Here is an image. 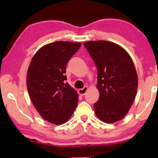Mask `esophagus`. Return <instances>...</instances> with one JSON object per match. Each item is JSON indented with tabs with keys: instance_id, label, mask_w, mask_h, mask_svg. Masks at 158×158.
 I'll list each match as a JSON object with an SVG mask.
<instances>
[{
	"instance_id": "1",
	"label": "esophagus",
	"mask_w": 158,
	"mask_h": 158,
	"mask_svg": "<svg viewBox=\"0 0 158 158\" xmlns=\"http://www.w3.org/2000/svg\"><path fill=\"white\" fill-rule=\"evenodd\" d=\"M88 90V87L87 86H85V87H83L82 89H79L78 90V93L80 95H81V96H84V95L85 94L86 91H87Z\"/></svg>"
}]
</instances>
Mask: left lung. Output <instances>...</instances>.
<instances>
[{
    "instance_id": "left-lung-1",
    "label": "left lung",
    "mask_w": 158,
    "mask_h": 158,
    "mask_svg": "<svg viewBox=\"0 0 158 158\" xmlns=\"http://www.w3.org/2000/svg\"><path fill=\"white\" fill-rule=\"evenodd\" d=\"M83 45L98 70L100 96L94 103L97 117L106 123L118 122L128 113L137 93V74L132 60L113 42L94 41Z\"/></svg>"
}]
</instances>
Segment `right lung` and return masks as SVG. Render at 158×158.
<instances>
[{"label": "right lung", "mask_w": 158, "mask_h": 158, "mask_svg": "<svg viewBox=\"0 0 158 158\" xmlns=\"http://www.w3.org/2000/svg\"><path fill=\"white\" fill-rule=\"evenodd\" d=\"M81 43L58 41L36 52L28 69L27 85L38 113L52 124L66 122L78 103L77 92L67 83L66 65Z\"/></svg>", "instance_id": "obj_1"}]
</instances>
